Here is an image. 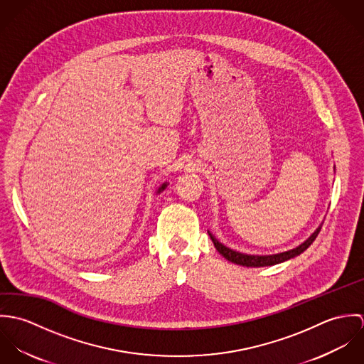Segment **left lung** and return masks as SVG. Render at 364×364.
Wrapping results in <instances>:
<instances>
[{
	"label": "left lung",
	"instance_id": "left-lung-1",
	"mask_svg": "<svg viewBox=\"0 0 364 364\" xmlns=\"http://www.w3.org/2000/svg\"><path fill=\"white\" fill-rule=\"evenodd\" d=\"M321 231V225L314 231L311 234V237L309 240H306L301 245H299L297 248L294 250H290V251H286V252H280V254H274V255H247V254H241V252H237L234 250H230L227 248L225 245H223L221 242H218L214 235L208 231V235L215 247V250L230 262L232 263H237V264H241V266H247V267H262V266H272V264H277V263H282L284 260L291 259V258H296L299 257L300 254H303L312 242L316 238V235L319 234Z\"/></svg>",
	"mask_w": 364,
	"mask_h": 364
}]
</instances>
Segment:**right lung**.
<instances>
[{
  "label": "right lung",
  "instance_id": "right-lung-1",
  "mask_svg": "<svg viewBox=\"0 0 364 364\" xmlns=\"http://www.w3.org/2000/svg\"><path fill=\"white\" fill-rule=\"evenodd\" d=\"M165 188H166V183H162V185H161V186H159V188H158V191H156V193H161V192H162V191H164V189H165Z\"/></svg>",
  "mask_w": 364,
  "mask_h": 364
}]
</instances>
